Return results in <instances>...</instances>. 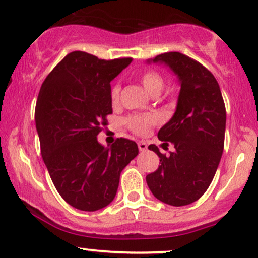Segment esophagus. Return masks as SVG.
I'll return each instance as SVG.
<instances>
[{
  "mask_svg": "<svg viewBox=\"0 0 258 258\" xmlns=\"http://www.w3.org/2000/svg\"><path fill=\"white\" fill-rule=\"evenodd\" d=\"M147 148H148V145H147V143H144V142H138V149L141 151H145L147 150Z\"/></svg>",
  "mask_w": 258,
  "mask_h": 258,
  "instance_id": "esophagus-1",
  "label": "esophagus"
}]
</instances>
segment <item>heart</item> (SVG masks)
<instances>
[{
  "label": "heart",
  "mask_w": 258,
  "mask_h": 258,
  "mask_svg": "<svg viewBox=\"0 0 258 258\" xmlns=\"http://www.w3.org/2000/svg\"><path fill=\"white\" fill-rule=\"evenodd\" d=\"M141 83L144 89L151 96H157L163 88V78L159 72L154 70L144 71L139 77ZM120 85L114 84L110 89V101L113 105L119 103L120 98ZM126 126L136 135H147L150 127L155 123V117L153 115H131L125 120Z\"/></svg>",
  "instance_id": "heart-1"
}]
</instances>
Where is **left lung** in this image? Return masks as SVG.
Returning <instances> with one entry per match:
<instances>
[{
  "instance_id": "8db88e82",
  "label": "left lung",
  "mask_w": 258,
  "mask_h": 258,
  "mask_svg": "<svg viewBox=\"0 0 258 258\" xmlns=\"http://www.w3.org/2000/svg\"><path fill=\"white\" fill-rule=\"evenodd\" d=\"M164 63L178 76L180 94L174 115L159 131L160 141L174 145L168 156L155 144L149 149L160 166L147 175L157 200L173 207L194 203L212 184L225 144L226 108L215 77L203 64L178 51L148 60Z\"/></svg>"
}]
</instances>
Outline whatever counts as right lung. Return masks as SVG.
<instances>
[{
	"mask_svg": "<svg viewBox=\"0 0 258 258\" xmlns=\"http://www.w3.org/2000/svg\"><path fill=\"white\" fill-rule=\"evenodd\" d=\"M131 61L72 51L39 90L35 120L43 161L60 196L83 212H96L114 200L121 172L138 155L130 139L117 138L110 148L97 141L113 113L110 82Z\"/></svg>",
	"mask_w": 258,
	"mask_h": 258,
	"instance_id": "1",
	"label": "right lung"
}]
</instances>
